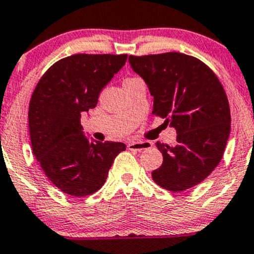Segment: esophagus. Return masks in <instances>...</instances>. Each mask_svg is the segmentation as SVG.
<instances>
[{"label":"esophagus","mask_w":254,"mask_h":254,"mask_svg":"<svg viewBox=\"0 0 254 254\" xmlns=\"http://www.w3.org/2000/svg\"><path fill=\"white\" fill-rule=\"evenodd\" d=\"M151 146L150 142H130L127 143V149L132 151H142Z\"/></svg>","instance_id":"esophagus-1"}]
</instances>
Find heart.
<instances>
[{
  "label": "heart",
  "instance_id": "b5f03b06",
  "mask_svg": "<svg viewBox=\"0 0 254 254\" xmlns=\"http://www.w3.org/2000/svg\"><path fill=\"white\" fill-rule=\"evenodd\" d=\"M135 79H137V78H127L124 80V82H127V81H131V80H135Z\"/></svg>",
  "mask_w": 254,
  "mask_h": 254
}]
</instances>
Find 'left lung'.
Here are the masks:
<instances>
[{"mask_svg":"<svg viewBox=\"0 0 254 254\" xmlns=\"http://www.w3.org/2000/svg\"><path fill=\"white\" fill-rule=\"evenodd\" d=\"M132 69L154 97L152 114L176 130V145L156 143L163 163L151 173L167 190H186L202 182L224 156L231 110L215 73L197 58L177 52L130 56Z\"/></svg>","mask_w":254,"mask_h":254,"instance_id":"obj_1","label":"left lung"}]
</instances>
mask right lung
Segmentation results:
<instances>
[{
    "instance_id": "add662e5",
    "label": "right lung",
    "mask_w": 254,
    "mask_h": 254,
    "mask_svg": "<svg viewBox=\"0 0 254 254\" xmlns=\"http://www.w3.org/2000/svg\"><path fill=\"white\" fill-rule=\"evenodd\" d=\"M127 54H73L53 64L32 94L28 110L33 154L46 177L65 194L87 196L102 188L121 142H90L80 123Z\"/></svg>"
}]
</instances>
